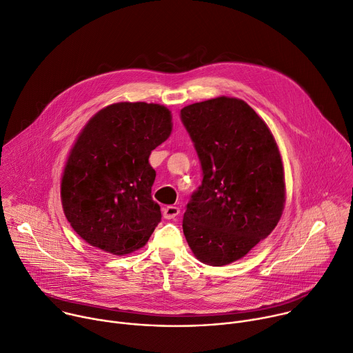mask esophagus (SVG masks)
<instances>
[{"label":"esophagus","instance_id":"esophagus-1","mask_svg":"<svg viewBox=\"0 0 353 353\" xmlns=\"http://www.w3.org/2000/svg\"><path fill=\"white\" fill-rule=\"evenodd\" d=\"M179 211L181 210L176 205H167V207L163 208V217L165 220H172V219H175L179 214Z\"/></svg>","mask_w":353,"mask_h":353}]
</instances>
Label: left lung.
<instances>
[{
	"label": "left lung",
	"instance_id": "obj_1",
	"mask_svg": "<svg viewBox=\"0 0 353 353\" xmlns=\"http://www.w3.org/2000/svg\"><path fill=\"white\" fill-rule=\"evenodd\" d=\"M203 179L182 228L194 256L225 265L249 253L278 224L285 203L284 168L265 122L243 100L217 97L181 110Z\"/></svg>",
	"mask_w": 353,
	"mask_h": 353
}]
</instances>
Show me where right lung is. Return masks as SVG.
I'll return each instance as SVG.
<instances>
[{"mask_svg":"<svg viewBox=\"0 0 353 353\" xmlns=\"http://www.w3.org/2000/svg\"><path fill=\"white\" fill-rule=\"evenodd\" d=\"M171 129L170 110L148 103L108 105L83 128L63 170L61 199L66 220L88 243L112 254L146 245L161 221L149 157Z\"/></svg>","mask_w":353,"mask_h":353,"instance_id":"right-lung-1","label":"right lung"}]
</instances>
